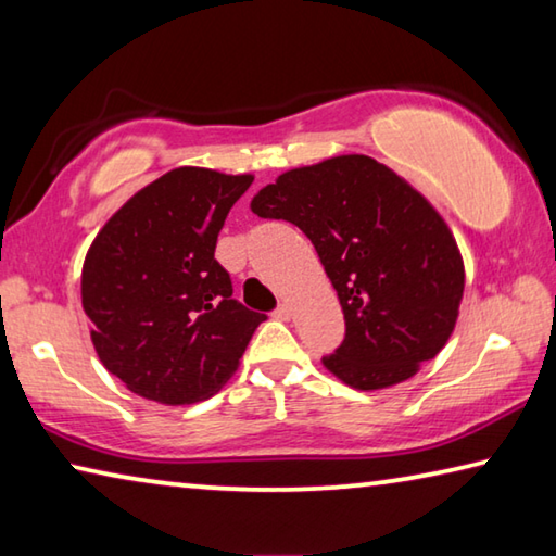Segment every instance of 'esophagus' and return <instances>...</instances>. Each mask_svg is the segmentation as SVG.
<instances>
[{"instance_id": "34e87169", "label": "esophagus", "mask_w": 556, "mask_h": 556, "mask_svg": "<svg viewBox=\"0 0 556 556\" xmlns=\"http://www.w3.org/2000/svg\"><path fill=\"white\" fill-rule=\"evenodd\" d=\"M275 316L279 318V321H289V318H291V304H287V301H281V304L275 308Z\"/></svg>"}]
</instances>
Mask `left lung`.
<instances>
[{
  "mask_svg": "<svg viewBox=\"0 0 556 556\" xmlns=\"http://www.w3.org/2000/svg\"><path fill=\"white\" fill-rule=\"evenodd\" d=\"M252 213L306 235L331 279L345 338L321 361L355 390L412 378L446 345L464 296V260L425 195L363 154L291 168Z\"/></svg>",
  "mask_w": 556,
  "mask_h": 556,
  "instance_id": "1",
  "label": "left lung"
}]
</instances>
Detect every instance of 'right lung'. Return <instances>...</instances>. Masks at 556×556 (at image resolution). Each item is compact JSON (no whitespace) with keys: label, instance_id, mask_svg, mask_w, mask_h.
Returning a JSON list of instances; mask_svg holds the SVG:
<instances>
[{"label":"right lung","instance_id":"obj_1","mask_svg":"<svg viewBox=\"0 0 556 556\" xmlns=\"http://www.w3.org/2000/svg\"><path fill=\"white\" fill-rule=\"evenodd\" d=\"M250 174L181 166L105 223L83 265V308L102 365L139 397L191 404L218 392L265 314L232 299L215 242Z\"/></svg>","mask_w":556,"mask_h":556}]
</instances>
